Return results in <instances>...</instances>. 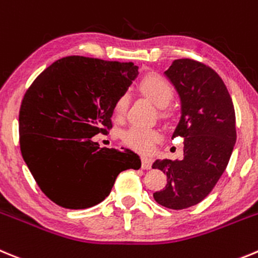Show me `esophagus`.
Segmentation results:
<instances>
[{
    "label": "esophagus",
    "instance_id": "34e87169",
    "mask_svg": "<svg viewBox=\"0 0 258 258\" xmlns=\"http://www.w3.org/2000/svg\"><path fill=\"white\" fill-rule=\"evenodd\" d=\"M152 158L149 157H143V159H141V168L143 169H150L152 168Z\"/></svg>",
    "mask_w": 258,
    "mask_h": 258
}]
</instances>
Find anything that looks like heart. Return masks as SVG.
Masks as SVG:
<instances>
[{
	"label": "heart",
	"mask_w": 258,
	"mask_h": 258,
	"mask_svg": "<svg viewBox=\"0 0 258 258\" xmlns=\"http://www.w3.org/2000/svg\"><path fill=\"white\" fill-rule=\"evenodd\" d=\"M139 91L148 97L158 108H166L175 96V89L167 78L157 73L148 74L139 82ZM128 97L127 95H120L113 105V113L117 118H122L126 114ZM162 114L164 117L169 115L168 112L163 110ZM161 135L155 128H146L140 126H131L123 132V141L128 146L138 149L140 152H149L152 150L155 141L159 140Z\"/></svg>",
	"instance_id": "heart-1"
}]
</instances>
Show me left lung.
Here are the masks:
<instances>
[{
    "mask_svg": "<svg viewBox=\"0 0 258 258\" xmlns=\"http://www.w3.org/2000/svg\"><path fill=\"white\" fill-rule=\"evenodd\" d=\"M166 76L181 97L172 139H184V158L153 163L167 175L166 186L153 197L163 207L185 210L203 201L226 169L236 141L235 110L224 81L203 62L177 59Z\"/></svg>",
    "mask_w": 258,
    "mask_h": 258,
    "instance_id": "obj_1",
    "label": "left lung"
}]
</instances>
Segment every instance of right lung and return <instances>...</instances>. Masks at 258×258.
I'll list each match as a JSON object with an SVG mask.
<instances>
[{"instance_id": "add662e5", "label": "right lung", "mask_w": 258, "mask_h": 258, "mask_svg": "<svg viewBox=\"0 0 258 258\" xmlns=\"http://www.w3.org/2000/svg\"><path fill=\"white\" fill-rule=\"evenodd\" d=\"M134 62L85 56L56 60L33 81L19 110L22 155L50 201L68 210L103 202L124 169H139L130 149L91 138L112 130L113 105L138 76Z\"/></svg>"}]
</instances>
